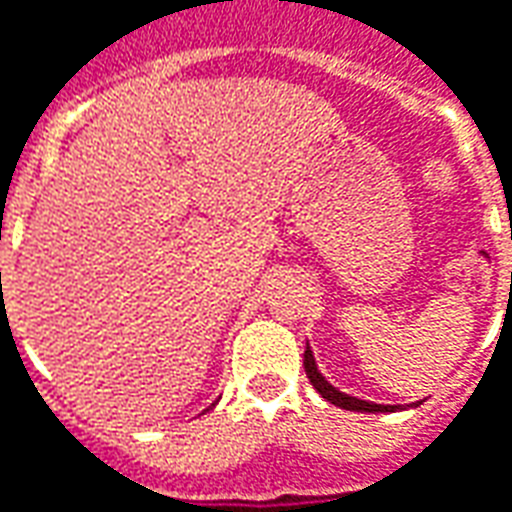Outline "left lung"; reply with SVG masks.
Here are the masks:
<instances>
[{"instance_id": "1", "label": "left lung", "mask_w": 512, "mask_h": 512, "mask_svg": "<svg viewBox=\"0 0 512 512\" xmlns=\"http://www.w3.org/2000/svg\"><path fill=\"white\" fill-rule=\"evenodd\" d=\"M305 375H308V381L314 384V389L330 401L333 406H339V409H350V412H401V406H384V403H373V401H361V398H353V395H344L342 389H336L330 384L325 375L319 373V367H316V358L314 350L311 347H305ZM420 403V401H417ZM415 403V406H417ZM412 406V403H409Z\"/></svg>"}]
</instances>
